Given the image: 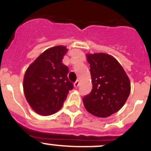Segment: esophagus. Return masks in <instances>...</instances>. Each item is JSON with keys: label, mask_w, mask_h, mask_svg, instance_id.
I'll use <instances>...</instances> for the list:
<instances>
[{"label": "esophagus", "mask_w": 151, "mask_h": 151, "mask_svg": "<svg viewBox=\"0 0 151 151\" xmlns=\"http://www.w3.org/2000/svg\"><path fill=\"white\" fill-rule=\"evenodd\" d=\"M79 85H80V81L79 80H77V81L75 82V83H74V86L75 88H77L79 86Z\"/></svg>", "instance_id": "34e87169"}]
</instances>
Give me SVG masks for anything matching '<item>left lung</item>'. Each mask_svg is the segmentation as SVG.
<instances>
[{
  "label": "left lung",
  "instance_id": "8db88e82",
  "mask_svg": "<svg viewBox=\"0 0 151 151\" xmlns=\"http://www.w3.org/2000/svg\"><path fill=\"white\" fill-rule=\"evenodd\" d=\"M90 64L92 90L83 97L86 109L98 117H108L117 112L131 92V84L123 68L107 54L87 55Z\"/></svg>",
  "mask_w": 151,
  "mask_h": 151
}]
</instances>
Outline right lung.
<instances>
[{
  "label": "right lung",
  "mask_w": 151,
  "mask_h": 151,
  "mask_svg": "<svg viewBox=\"0 0 151 151\" xmlns=\"http://www.w3.org/2000/svg\"><path fill=\"white\" fill-rule=\"evenodd\" d=\"M67 52L63 46L47 49L25 73V96L32 109L39 114L49 116L59 111L68 91L74 88L67 76L68 68L63 63Z\"/></svg>",
  "instance_id": "right-lung-1"
}]
</instances>
